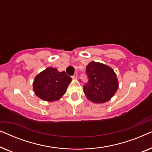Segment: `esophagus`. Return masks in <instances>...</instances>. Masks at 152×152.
Listing matches in <instances>:
<instances>
[{
    "label": "esophagus",
    "instance_id": "1",
    "mask_svg": "<svg viewBox=\"0 0 152 152\" xmlns=\"http://www.w3.org/2000/svg\"><path fill=\"white\" fill-rule=\"evenodd\" d=\"M77 76H78L77 73V72H75L74 75L72 76V78H73V79H77Z\"/></svg>",
    "mask_w": 152,
    "mask_h": 152
}]
</instances>
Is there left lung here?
<instances>
[{"label":"left lung","instance_id":"8db88e82","mask_svg":"<svg viewBox=\"0 0 152 152\" xmlns=\"http://www.w3.org/2000/svg\"><path fill=\"white\" fill-rule=\"evenodd\" d=\"M88 82L84 93L94 103H104L111 99L118 88V81L113 70L99 62L91 61L86 66Z\"/></svg>","mask_w":152,"mask_h":152}]
</instances>
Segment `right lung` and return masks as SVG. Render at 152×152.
Segmentation results:
<instances>
[{"label":"right lung","instance_id":"obj_1","mask_svg":"<svg viewBox=\"0 0 152 152\" xmlns=\"http://www.w3.org/2000/svg\"><path fill=\"white\" fill-rule=\"evenodd\" d=\"M70 82L71 77L66 72H59L56 68L49 67L35 77L33 90L43 100L53 102L65 94Z\"/></svg>","mask_w":152,"mask_h":152}]
</instances>
